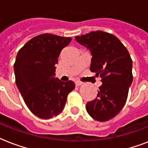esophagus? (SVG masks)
Returning a JSON list of instances; mask_svg holds the SVG:
<instances>
[{
	"instance_id": "esophagus-1",
	"label": "esophagus",
	"mask_w": 148,
	"mask_h": 148,
	"mask_svg": "<svg viewBox=\"0 0 148 148\" xmlns=\"http://www.w3.org/2000/svg\"><path fill=\"white\" fill-rule=\"evenodd\" d=\"M82 84L83 83H82L81 81H76V82H75V84H76V86H77V87H78V86H81Z\"/></svg>"
}]
</instances>
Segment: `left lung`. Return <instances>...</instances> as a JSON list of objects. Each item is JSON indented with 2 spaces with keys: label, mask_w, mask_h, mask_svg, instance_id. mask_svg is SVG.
I'll return each mask as SVG.
<instances>
[{
  "label": "left lung",
  "mask_w": 148,
  "mask_h": 148,
  "mask_svg": "<svg viewBox=\"0 0 148 148\" xmlns=\"http://www.w3.org/2000/svg\"><path fill=\"white\" fill-rule=\"evenodd\" d=\"M75 39L90 51V71L101 77L102 82L97 97L87 103L86 110L96 121H108L118 114L126 103L133 81L130 53L117 37L104 31H93Z\"/></svg>",
  "instance_id": "left-lung-1"
}]
</instances>
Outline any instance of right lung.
I'll use <instances>...</instances> for the list:
<instances>
[{
    "label": "right lung",
    "mask_w": 148,
    "mask_h": 148,
    "mask_svg": "<svg viewBox=\"0 0 148 148\" xmlns=\"http://www.w3.org/2000/svg\"><path fill=\"white\" fill-rule=\"evenodd\" d=\"M71 39L43 34L27 41L17 54L15 82L27 107L40 118L60 114L75 88L74 81L63 82L53 77L60 52Z\"/></svg>",
    "instance_id": "add662e5"
}]
</instances>
